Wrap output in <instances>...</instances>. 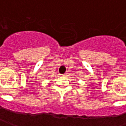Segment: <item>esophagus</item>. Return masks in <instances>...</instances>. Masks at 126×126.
Returning a JSON list of instances; mask_svg holds the SVG:
<instances>
[{
  "label": "esophagus",
  "mask_w": 126,
  "mask_h": 126,
  "mask_svg": "<svg viewBox=\"0 0 126 126\" xmlns=\"http://www.w3.org/2000/svg\"><path fill=\"white\" fill-rule=\"evenodd\" d=\"M62 76H67V72H65V74H62Z\"/></svg>",
  "instance_id": "34e87169"
}]
</instances>
